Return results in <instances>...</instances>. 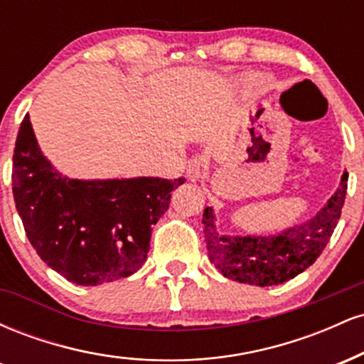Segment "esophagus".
Returning <instances> with one entry per match:
<instances>
[{"mask_svg": "<svg viewBox=\"0 0 364 364\" xmlns=\"http://www.w3.org/2000/svg\"><path fill=\"white\" fill-rule=\"evenodd\" d=\"M203 174H205V166H203V162L196 157L190 159L186 168L188 179H190V181H198V179L203 178Z\"/></svg>", "mask_w": 364, "mask_h": 364, "instance_id": "1", "label": "esophagus"}]
</instances>
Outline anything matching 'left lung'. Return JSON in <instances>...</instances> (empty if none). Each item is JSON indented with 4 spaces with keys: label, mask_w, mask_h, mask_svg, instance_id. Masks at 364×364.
I'll return each instance as SVG.
<instances>
[{
    "label": "left lung",
    "mask_w": 364,
    "mask_h": 364,
    "mask_svg": "<svg viewBox=\"0 0 364 364\" xmlns=\"http://www.w3.org/2000/svg\"><path fill=\"white\" fill-rule=\"evenodd\" d=\"M348 190V171L341 185L320 212L303 224L277 235L235 236L223 235L215 225L212 207L203 210V235L208 258L224 277L252 286H277L304 272L327 246L341 219Z\"/></svg>",
    "instance_id": "obj_1"
}]
</instances>
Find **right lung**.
<instances>
[{
	"mask_svg": "<svg viewBox=\"0 0 364 364\" xmlns=\"http://www.w3.org/2000/svg\"><path fill=\"white\" fill-rule=\"evenodd\" d=\"M11 181L25 232L46 265L78 286H97L141 269L152 225L185 178L63 176L41 152L27 114L16 135Z\"/></svg>",
	"mask_w": 364,
	"mask_h": 364,
	"instance_id": "1",
	"label": "right lung"
}]
</instances>
